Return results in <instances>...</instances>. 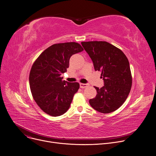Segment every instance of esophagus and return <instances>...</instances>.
I'll return each instance as SVG.
<instances>
[{"label": "esophagus", "instance_id": "34e87169", "mask_svg": "<svg viewBox=\"0 0 156 156\" xmlns=\"http://www.w3.org/2000/svg\"><path fill=\"white\" fill-rule=\"evenodd\" d=\"M80 86L81 88H84L88 87V84L86 83H80Z\"/></svg>", "mask_w": 156, "mask_h": 156}]
</instances>
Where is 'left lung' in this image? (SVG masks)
<instances>
[{
    "instance_id": "1",
    "label": "left lung",
    "mask_w": 156,
    "mask_h": 156,
    "mask_svg": "<svg viewBox=\"0 0 156 156\" xmlns=\"http://www.w3.org/2000/svg\"><path fill=\"white\" fill-rule=\"evenodd\" d=\"M81 45L104 80L102 88L94 87L97 94L90 100V105L105 114L116 111L124 103L132 87L128 59L120 49L107 41H83Z\"/></svg>"
}]
</instances>
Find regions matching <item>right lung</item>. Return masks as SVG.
<instances>
[{"instance_id":"1","label":"right lung","mask_w":156,"mask_h":156,"mask_svg":"<svg viewBox=\"0 0 156 156\" xmlns=\"http://www.w3.org/2000/svg\"><path fill=\"white\" fill-rule=\"evenodd\" d=\"M83 50L76 42L56 44L34 63L29 75L30 90L37 105L48 115L61 116L69 109L80 84L63 80L60 76L69 67L71 56Z\"/></svg>"}]
</instances>
